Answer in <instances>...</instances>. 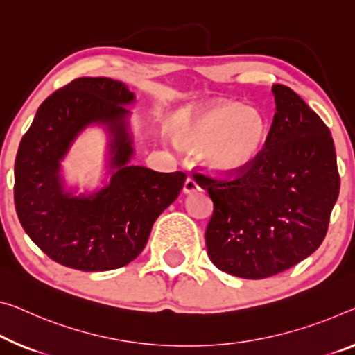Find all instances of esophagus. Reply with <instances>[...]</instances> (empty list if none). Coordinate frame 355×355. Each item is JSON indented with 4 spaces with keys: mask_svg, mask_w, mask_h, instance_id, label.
<instances>
[{
    "mask_svg": "<svg viewBox=\"0 0 355 355\" xmlns=\"http://www.w3.org/2000/svg\"><path fill=\"white\" fill-rule=\"evenodd\" d=\"M200 190V185H198V182L195 181L193 178H187L185 179V182H184V193H193V192H198Z\"/></svg>",
    "mask_w": 355,
    "mask_h": 355,
    "instance_id": "1",
    "label": "esophagus"
}]
</instances>
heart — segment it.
<instances>
[{"instance_id":"1","label":"heart","mask_w":355,"mask_h":355,"mask_svg":"<svg viewBox=\"0 0 355 355\" xmlns=\"http://www.w3.org/2000/svg\"><path fill=\"white\" fill-rule=\"evenodd\" d=\"M265 114L239 103L216 101L185 114L176 135L184 144L201 149V163L219 176H238L252 168L268 143Z\"/></svg>"}]
</instances>
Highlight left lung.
<instances>
[{
	"label": "left lung",
	"instance_id": "obj_1",
	"mask_svg": "<svg viewBox=\"0 0 355 355\" xmlns=\"http://www.w3.org/2000/svg\"><path fill=\"white\" fill-rule=\"evenodd\" d=\"M276 114L252 168L217 181L198 174L214 212L206 228L212 263L228 275L263 279L322 244L340 193L330 130L295 92L272 85Z\"/></svg>",
	"mask_w": 355,
	"mask_h": 355
}]
</instances>
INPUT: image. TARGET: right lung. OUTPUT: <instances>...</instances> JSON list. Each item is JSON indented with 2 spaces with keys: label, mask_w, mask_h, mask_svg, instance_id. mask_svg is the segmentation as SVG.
Listing matches in <instances>:
<instances>
[{
  "label": "right lung",
  "mask_w": 355,
  "mask_h": 355,
  "mask_svg": "<svg viewBox=\"0 0 355 355\" xmlns=\"http://www.w3.org/2000/svg\"><path fill=\"white\" fill-rule=\"evenodd\" d=\"M136 95L121 80L79 78L37 109L15 159L14 201L31 241L57 263L116 270L144 249L152 225L178 198L185 174L132 165ZM107 135L103 173L94 189L69 184L61 163L85 129Z\"/></svg>",
  "instance_id": "obj_1"
}]
</instances>
